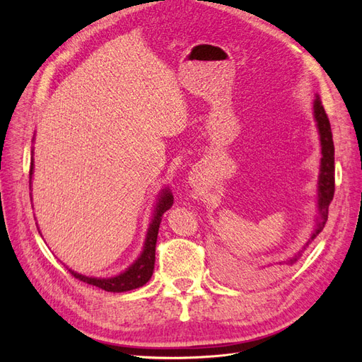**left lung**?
<instances>
[{"label": "left lung", "instance_id": "8db88e82", "mask_svg": "<svg viewBox=\"0 0 362 362\" xmlns=\"http://www.w3.org/2000/svg\"><path fill=\"white\" fill-rule=\"evenodd\" d=\"M314 119L317 122V128H319L320 134V145H322V161H320V175L319 182H317V206H319V217H317V225L311 238L305 243V246L296 252L294 255L287 258L286 261L279 262V266H294L302 257L305 249L311 245L313 240L322 233L325 228V223L327 221V210H329V204L334 199L335 192V166H334V140H332V131L331 124L325 108L322 105L320 98L317 96L314 101Z\"/></svg>", "mask_w": 362, "mask_h": 362}]
</instances>
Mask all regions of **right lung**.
<instances>
[{
	"instance_id": "obj_1",
	"label": "right lung",
	"mask_w": 362,
	"mask_h": 362,
	"mask_svg": "<svg viewBox=\"0 0 362 362\" xmlns=\"http://www.w3.org/2000/svg\"><path fill=\"white\" fill-rule=\"evenodd\" d=\"M31 175H33V160L30 164V180H31ZM172 204H173V196L170 190L168 187L163 189L158 196V202L154 210V217H152L149 229H148L144 250H141L140 257L124 273H120V275L115 278L104 279V278L84 276V275H80V273H75L74 270H69V272L76 279L112 293H122V291H129L139 287H144L145 284L151 279L152 273H154L156 245H157V235H158L161 217L172 206Z\"/></svg>"
}]
</instances>
